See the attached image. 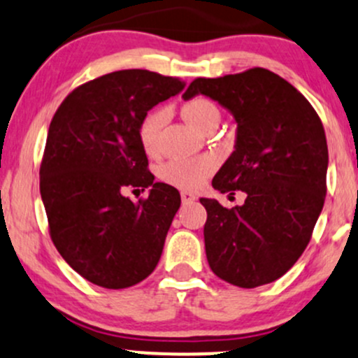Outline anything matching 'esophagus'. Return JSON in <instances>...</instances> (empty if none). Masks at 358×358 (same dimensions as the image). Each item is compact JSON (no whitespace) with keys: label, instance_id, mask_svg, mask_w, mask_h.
Returning a JSON list of instances; mask_svg holds the SVG:
<instances>
[{"label":"esophagus","instance_id":"obj_1","mask_svg":"<svg viewBox=\"0 0 358 358\" xmlns=\"http://www.w3.org/2000/svg\"><path fill=\"white\" fill-rule=\"evenodd\" d=\"M182 202L183 203H192V202H195V200H197V197H195L194 194H192V192H188V190H182Z\"/></svg>","mask_w":358,"mask_h":358}]
</instances>
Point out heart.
I'll return each mask as SVG.
<instances>
[{
  "instance_id": "b5f03b06",
  "label": "heart",
  "mask_w": 358,
  "mask_h": 358,
  "mask_svg": "<svg viewBox=\"0 0 358 358\" xmlns=\"http://www.w3.org/2000/svg\"><path fill=\"white\" fill-rule=\"evenodd\" d=\"M183 117L194 127L206 129L210 122H219V110L210 100L203 96H195L187 100L182 107ZM166 108L158 107L149 110L137 127L139 143L148 155H155L159 148V132L166 122ZM217 166V158L212 155H202L197 158L170 159L163 163L158 170V176L164 183L173 187L195 190L209 178V175Z\"/></svg>"
}]
</instances>
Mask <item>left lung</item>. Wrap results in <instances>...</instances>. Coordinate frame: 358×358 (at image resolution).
Listing matches in <instances>:
<instances>
[{"instance_id":"8db88e82","label":"left lung","mask_w":358,"mask_h":358,"mask_svg":"<svg viewBox=\"0 0 358 358\" xmlns=\"http://www.w3.org/2000/svg\"><path fill=\"white\" fill-rule=\"evenodd\" d=\"M210 96L234 115L236 149L212 180L243 206L200 199L207 262L222 280L260 287L284 275L309 245L326 197L328 144L313 105L284 78L251 68L197 78L183 98Z\"/></svg>"}]
</instances>
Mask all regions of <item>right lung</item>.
<instances>
[{
    "instance_id": "right-lung-1",
    "label": "right lung",
    "mask_w": 358,
    "mask_h": 358,
    "mask_svg": "<svg viewBox=\"0 0 358 358\" xmlns=\"http://www.w3.org/2000/svg\"><path fill=\"white\" fill-rule=\"evenodd\" d=\"M180 78L148 69L103 74L74 88L50 120L41 163L49 234L61 257L92 284L125 289L158 265L180 194L155 183L137 127ZM152 188L136 204L125 187Z\"/></svg>"
}]
</instances>
